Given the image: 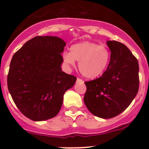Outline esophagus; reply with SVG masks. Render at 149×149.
<instances>
[{"label": "esophagus", "mask_w": 149, "mask_h": 149, "mask_svg": "<svg viewBox=\"0 0 149 149\" xmlns=\"http://www.w3.org/2000/svg\"><path fill=\"white\" fill-rule=\"evenodd\" d=\"M77 83H83V81L82 79H81V78H77Z\"/></svg>", "instance_id": "34e87169"}]
</instances>
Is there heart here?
<instances>
[{"instance_id": "1", "label": "heart", "mask_w": 149, "mask_h": 149, "mask_svg": "<svg viewBox=\"0 0 149 149\" xmlns=\"http://www.w3.org/2000/svg\"><path fill=\"white\" fill-rule=\"evenodd\" d=\"M110 58L108 49L92 42H83L72 45L70 52H64L63 59L68 66H76L79 61V70L87 78L100 76L107 68Z\"/></svg>"}]
</instances>
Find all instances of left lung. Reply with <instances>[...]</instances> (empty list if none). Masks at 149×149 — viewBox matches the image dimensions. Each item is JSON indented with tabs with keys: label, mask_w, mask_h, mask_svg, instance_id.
Here are the masks:
<instances>
[{
	"label": "left lung",
	"mask_w": 149,
	"mask_h": 149,
	"mask_svg": "<svg viewBox=\"0 0 149 149\" xmlns=\"http://www.w3.org/2000/svg\"><path fill=\"white\" fill-rule=\"evenodd\" d=\"M110 61L102 76L85 82L84 103L96 117L109 119L125 111L136 95L139 86V63L122 43L107 41Z\"/></svg>",
	"instance_id": "8db88e82"
}]
</instances>
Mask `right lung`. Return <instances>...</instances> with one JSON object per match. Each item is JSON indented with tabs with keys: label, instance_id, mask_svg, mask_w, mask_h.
Here are the masks:
<instances>
[{
	"label": "right lung",
	"instance_id": "add662e5",
	"mask_svg": "<svg viewBox=\"0 0 149 149\" xmlns=\"http://www.w3.org/2000/svg\"><path fill=\"white\" fill-rule=\"evenodd\" d=\"M66 42L52 36H37L14 54L8 88L15 104L27 118L44 121L59 112L63 95L76 77L62 71Z\"/></svg>",
	"mask_w": 149,
	"mask_h": 149
}]
</instances>
